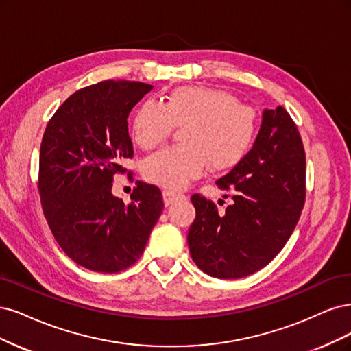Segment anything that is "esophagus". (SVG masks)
Masks as SVG:
<instances>
[{"mask_svg": "<svg viewBox=\"0 0 351 351\" xmlns=\"http://www.w3.org/2000/svg\"><path fill=\"white\" fill-rule=\"evenodd\" d=\"M184 198H185V195H182V194H176V192H172V191H163L165 206H171V204H173V202L180 201Z\"/></svg>", "mask_w": 351, "mask_h": 351, "instance_id": "esophagus-1", "label": "esophagus"}]
</instances>
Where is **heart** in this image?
<instances>
[{"label":"heart","instance_id":"1","mask_svg":"<svg viewBox=\"0 0 351 351\" xmlns=\"http://www.w3.org/2000/svg\"><path fill=\"white\" fill-rule=\"evenodd\" d=\"M182 130V144L153 154L143 173L149 182L178 191L199 178L208 166L224 172L239 165L256 137L255 110L241 105L226 90L184 86L172 90L163 104L145 100L132 119V138L143 150H153Z\"/></svg>","mask_w":351,"mask_h":351}]
</instances>
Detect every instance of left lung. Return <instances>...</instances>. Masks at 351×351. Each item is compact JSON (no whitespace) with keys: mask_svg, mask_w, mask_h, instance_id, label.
I'll return each instance as SVG.
<instances>
[{"mask_svg":"<svg viewBox=\"0 0 351 351\" xmlns=\"http://www.w3.org/2000/svg\"><path fill=\"white\" fill-rule=\"evenodd\" d=\"M306 156L296 123L282 106L265 109L245 159L217 180L232 191L224 214L199 194L188 232L194 263L216 278H242L269 264L295 230L306 197Z\"/></svg>","mask_w":351,"mask_h":351,"instance_id":"8db88e82","label":"left lung"}]
</instances>
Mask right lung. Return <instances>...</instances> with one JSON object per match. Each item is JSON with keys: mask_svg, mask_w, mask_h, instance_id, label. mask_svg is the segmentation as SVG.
<instances>
[{"mask_svg": "<svg viewBox=\"0 0 351 351\" xmlns=\"http://www.w3.org/2000/svg\"><path fill=\"white\" fill-rule=\"evenodd\" d=\"M152 84L106 80L77 90L45 130L38 188L53 237L74 263L119 273L144 252L165 207L160 189L137 180L130 204L112 195L132 159L127 118Z\"/></svg>", "mask_w": 351, "mask_h": 351, "instance_id": "obj_1", "label": "right lung"}]
</instances>
